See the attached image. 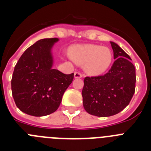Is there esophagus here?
Here are the masks:
<instances>
[{
	"mask_svg": "<svg viewBox=\"0 0 151 151\" xmlns=\"http://www.w3.org/2000/svg\"><path fill=\"white\" fill-rule=\"evenodd\" d=\"M82 76H83V75H82L81 73H78V72H76V73H74V77H75V78H82Z\"/></svg>",
	"mask_w": 151,
	"mask_h": 151,
	"instance_id": "34e87169",
	"label": "esophagus"
}]
</instances>
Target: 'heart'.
Instances as JSON below:
<instances>
[{
	"mask_svg": "<svg viewBox=\"0 0 151 151\" xmlns=\"http://www.w3.org/2000/svg\"><path fill=\"white\" fill-rule=\"evenodd\" d=\"M72 60L90 76H99L110 69L113 61V54L107 47L97 45H75L69 48Z\"/></svg>",
	"mask_w": 151,
	"mask_h": 151,
	"instance_id": "b5f03b06",
	"label": "heart"
}]
</instances>
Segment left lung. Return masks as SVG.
<instances>
[{
	"label": "left lung",
	"instance_id": "left-lung-1",
	"mask_svg": "<svg viewBox=\"0 0 151 151\" xmlns=\"http://www.w3.org/2000/svg\"><path fill=\"white\" fill-rule=\"evenodd\" d=\"M116 60L104 76L85 77L82 91L87 113L99 117L117 114L129 105L135 90V68L130 57L110 41Z\"/></svg>",
	"mask_w": 151,
	"mask_h": 151
}]
</instances>
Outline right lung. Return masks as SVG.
I'll list each match as a JSON object with an SVG mask.
<instances>
[{"label":"right lung","mask_w":151,"mask_h":151,"mask_svg":"<svg viewBox=\"0 0 151 151\" xmlns=\"http://www.w3.org/2000/svg\"><path fill=\"white\" fill-rule=\"evenodd\" d=\"M58 38H44L30 46L16 64L11 80L17 107L34 116H44L58 109L74 73L52 69L51 48Z\"/></svg>","instance_id":"obj_1"}]
</instances>
